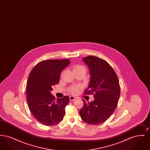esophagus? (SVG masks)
<instances>
[{
	"label": "esophagus",
	"mask_w": 150,
	"mask_h": 150,
	"mask_svg": "<svg viewBox=\"0 0 150 150\" xmlns=\"http://www.w3.org/2000/svg\"><path fill=\"white\" fill-rule=\"evenodd\" d=\"M69 98H70V100H71V101H73V100H76V98L74 97V96H70Z\"/></svg>",
	"instance_id": "obj_1"
}]
</instances>
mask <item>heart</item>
<instances>
[{"instance_id":"obj_1","label":"heart","mask_w":150,"mask_h":150,"mask_svg":"<svg viewBox=\"0 0 150 150\" xmlns=\"http://www.w3.org/2000/svg\"><path fill=\"white\" fill-rule=\"evenodd\" d=\"M86 70V68L81 65L76 64L73 66V71H77V70ZM78 91V87L77 86H72L70 89V92L73 94L76 93Z\"/></svg>"}]
</instances>
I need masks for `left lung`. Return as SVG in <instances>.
<instances>
[{"mask_svg": "<svg viewBox=\"0 0 150 150\" xmlns=\"http://www.w3.org/2000/svg\"><path fill=\"white\" fill-rule=\"evenodd\" d=\"M89 67L91 81L85 94H94V100L86 103L79 114L81 119L91 125H99L107 120L117 106L120 90L119 79L106 61L89 56L83 58Z\"/></svg>", "mask_w": 150, "mask_h": 150, "instance_id": "obj_1", "label": "left lung"}]
</instances>
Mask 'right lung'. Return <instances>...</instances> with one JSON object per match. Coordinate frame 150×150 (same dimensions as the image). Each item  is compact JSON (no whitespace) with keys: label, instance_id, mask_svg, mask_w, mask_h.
I'll return each mask as SVG.
<instances>
[{"label":"right lung","instance_id":"add662e5","mask_svg":"<svg viewBox=\"0 0 150 150\" xmlns=\"http://www.w3.org/2000/svg\"><path fill=\"white\" fill-rule=\"evenodd\" d=\"M70 64L68 59L44 60L36 64L29 74L28 104L33 115L43 125H57L64 119L69 97L56 100L51 91L53 86L58 83L62 71Z\"/></svg>","mask_w":150,"mask_h":150}]
</instances>
